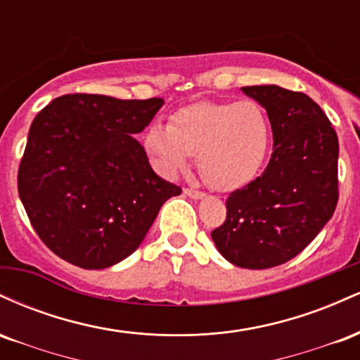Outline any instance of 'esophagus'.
Listing matches in <instances>:
<instances>
[{
	"instance_id": "1",
	"label": "esophagus",
	"mask_w": 360,
	"mask_h": 360,
	"mask_svg": "<svg viewBox=\"0 0 360 360\" xmlns=\"http://www.w3.org/2000/svg\"><path fill=\"white\" fill-rule=\"evenodd\" d=\"M184 194L186 196L193 198V200H200V198L205 196L203 191H200V189H193V188H184Z\"/></svg>"
}]
</instances>
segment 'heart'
<instances>
[{
    "label": "heart",
    "mask_w": 360,
    "mask_h": 360,
    "mask_svg": "<svg viewBox=\"0 0 360 360\" xmlns=\"http://www.w3.org/2000/svg\"><path fill=\"white\" fill-rule=\"evenodd\" d=\"M272 123L257 101H198L176 110L167 127L152 125L143 147L164 174L172 176L198 155L203 179L218 191L249 184L266 164Z\"/></svg>",
    "instance_id": "b5f03b06"
}]
</instances>
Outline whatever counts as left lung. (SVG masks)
Instances as JSON below:
<instances>
[{"instance_id": "obj_1", "label": "left lung", "mask_w": 360, "mask_h": 360, "mask_svg": "<svg viewBox=\"0 0 360 360\" xmlns=\"http://www.w3.org/2000/svg\"><path fill=\"white\" fill-rule=\"evenodd\" d=\"M242 91L269 115L274 150L262 174L226 198L212 238L233 266L269 269L296 257L335 212L338 139L304 93L274 84Z\"/></svg>"}]
</instances>
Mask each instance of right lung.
<instances>
[{"mask_svg": "<svg viewBox=\"0 0 360 360\" xmlns=\"http://www.w3.org/2000/svg\"><path fill=\"white\" fill-rule=\"evenodd\" d=\"M160 98L64 94L37 113L18 167L32 226L60 259L106 269L137 250L179 186L152 171L140 134Z\"/></svg>", "mask_w": 360, "mask_h": 360, "instance_id": "right-lung-1", "label": "right lung"}]
</instances>
